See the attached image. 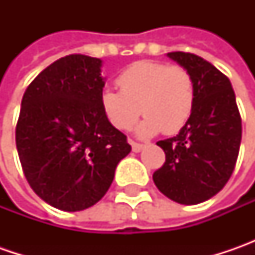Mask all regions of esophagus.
I'll return each instance as SVG.
<instances>
[{
  "label": "esophagus",
  "instance_id": "obj_1",
  "mask_svg": "<svg viewBox=\"0 0 255 255\" xmlns=\"http://www.w3.org/2000/svg\"><path fill=\"white\" fill-rule=\"evenodd\" d=\"M130 144H132V150H133V152H136V153L140 152L143 147H144V146H143V144H140V143L132 142V140H130Z\"/></svg>",
  "mask_w": 255,
  "mask_h": 255
}]
</instances>
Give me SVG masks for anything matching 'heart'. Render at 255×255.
<instances>
[{
	"instance_id": "obj_1",
	"label": "heart",
	"mask_w": 255,
	"mask_h": 255,
	"mask_svg": "<svg viewBox=\"0 0 255 255\" xmlns=\"http://www.w3.org/2000/svg\"><path fill=\"white\" fill-rule=\"evenodd\" d=\"M116 82L121 91L105 88L101 106L108 121L119 130H129L146 115L137 128L140 137L162 130L179 132L190 119L196 89L190 72L179 65L139 61L122 71Z\"/></svg>"
}]
</instances>
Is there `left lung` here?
<instances>
[{
	"instance_id": "1",
	"label": "left lung",
	"mask_w": 255,
	"mask_h": 255,
	"mask_svg": "<svg viewBox=\"0 0 255 255\" xmlns=\"http://www.w3.org/2000/svg\"><path fill=\"white\" fill-rule=\"evenodd\" d=\"M194 81L190 119L179 134L159 140L166 162L153 173L156 187L180 204H199L226 186L241 143V116L230 79L200 56L169 52Z\"/></svg>"
}]
</instances>
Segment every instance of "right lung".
I'll return each mask as SVG.
<instances>
[{
  "label": "right lung",
  "instance_id": "1",
  "mask_svg": "<svg viewBox=\"0 0 255 255\" xmlns=\"http://www.w3.org/2000/svg\"><path fill=\"white\" fill-rule=\"evenodd\" d=\"M102 61L64 56L29 84L21 102L15 142L25 177L48 204L81 211L112 184L132 147L101 106Z\"/></svg>",
  "mask_w": 255,
  "mask_h": 255
}]
</instances>
